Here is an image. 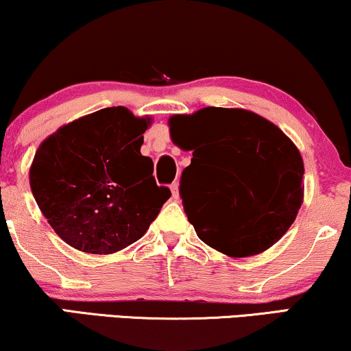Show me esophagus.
Returning <instances> with one entry per match:
<instances>
[{
    "label": "esophagus",
    "mask_w": 351,
    "mask_h": 351,
    "mask_svg": "<svg viewBox=\"0 0 351 351\" xmlns=\"http://www.w3.org/2000/svg\"><path fill=\"white\" fill-rule=\"evenodd\" d=\"M170 189H171V194H173V197L175 199H178V183H176V181H173V183L170 184Z\"/></svg>",
    "instance_id": "1"
}]
</instances>
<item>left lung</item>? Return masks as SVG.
I'll return each mask as SVG.
<instances>
[{
    "label": "left lung",
    "instance_id": "1",
    "mask_svg": "<svg viewBox=\"0 0 351 351\" xmlns=\"http://www.w3.org/2000/svg\"><path fill=\"white\" fill-rule=\"evenodd\" d=\"M171 139L193 150L180 196L206 245L232 257L259 254L291 227L303 202V158L275 124L207 106L170 118Z\"/></svg>",
    "mask_w": 351,
    "mask_h": 351
}]
</instances>
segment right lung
Returning <instances> with one entry per match:
<instances>
[{
	"label": "right lung",
	"mask_w": 351,
	"mask_h": 351,
	"mask_svg": "<svg viewBox=\"0 0 351 351\" xmlns=\"http://www.w3.org/2000/svg\"><path fill=\"white\" fill-rule=\"evenodd\" d=\"M150 119L112 106L60 128L43 141L30 188L48 223L69 246L110 254L147 232L171 196L141 154Z\"/></svg>",
	"instance_id": "1"
}]
</instances>
